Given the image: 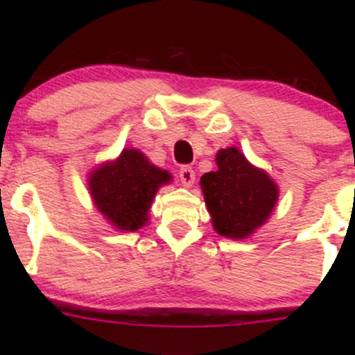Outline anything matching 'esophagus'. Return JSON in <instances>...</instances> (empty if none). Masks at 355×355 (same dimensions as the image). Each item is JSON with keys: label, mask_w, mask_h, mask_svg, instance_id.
I'll return each instance as SVG.
<instances>
[{"label": "esophagus", "mask_w": 355, "mask_h": 355, "mask_svg": "<svg viewBox=\"0 0 355 355\" xmlns=\"http://www.w3.org/2000/svg\"><path fill=\"white\" fill-rule=\"evenodd\" d=\"M178 177H180V182L182 185L185 187H191L195 182V172L191 166H182L180 170H178Z\"/></svg>", "instance_id": "obj_1"}]
</instances>
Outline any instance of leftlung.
I'll list each match as a JSON object with an SVG mask.
<instances>
[{"label": "left lung", "instance_id": "1", "mask_svg": "<svg viewBox=\"0 0 355 355\" xmlns=\"http://www.w3.org/2000/svg\"><path fill=\"white\" fill-rule=\"evenodd\" d=\"M217 165V172L200 178L211 222L223 237L245 239L268 218L279 190L270 177L248 164L237 148L220 150Z\"/></svg>", "mask_w": 355, "mask_h": 355}]
</instances>
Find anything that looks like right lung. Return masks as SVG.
Returning <instances> with one entry per match:
<instances>
[{"mask_svg": "<svg viewBox=\"0 0 355 355\" xmlns=\"http://www.w3.org/2000/svg\"><path fill=\"white\" fill-rule=\"evenodd\" d=\"M170 175L150 164L138 150H123L116 162L95 170L89 191L95 205L118 230L135 232L146 223L150 205Z\"/></svg>", "mask_w": 355, "mask_h": 355, "instance_id": "1", "label": "right lung"}]
</instances>
